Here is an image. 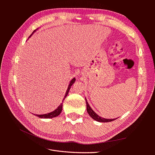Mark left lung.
I'll return each instance as SVG.
<instances>
[{
  "instance_id": "left-lung-1",
  "label": "left lung",
  "mask_w": 155,
  "mask_h": 155,
  "mask_svg": "<svg viewBox=\"0 0 155 155\" xmlns=\"http://www.w3.org/2000/svg\"><path fill=\"white\" fill-rule=\"evenodd\" d=\"M85 101H86V104H87V110L88 114L90 115V116L92 119H94V120L99 121V122H110V121H112L115 120L116 119H105L104 118H101L100 116H98L96 112L94 111L92 108L89 105V104H88V101H87V99L85 98ZM117 119V118H116Z\"/></svg>"
}]
</instances>
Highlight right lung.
I'll list each match as a JSON object with an SVG mask.
<instances>
[{"label": "right lung", "instance_id": "right-lung-1", "mask_svg": "<svg viewBox=\"0 0 155 155\" xmlns=\"http://www.w3.org/2000/svg\"><path fill=\"white\" fill-rule=\"evenodd\" d=\"M31 35H32V34H31ZM31 35H30V37H31ZM75 81H76V78H73V79H72V80L70 81V84H69V85H68V87L67 90L66 94H65L63 100V101L64 100L65 97H66L68 95V92H69V91H70V87H71V86L73 85V84L74 83ZM62 107H63V103H62V104H61L59 105V106L57 108V109H56L55 110H54L53 112H50V113L45 114H40V115L35 114V116H37V117H39V118H54V117H56V116H59V115L60 114L61 112Z\"/></svg>", "mask_w": 155, "mask_h": 155}]
</instances>
